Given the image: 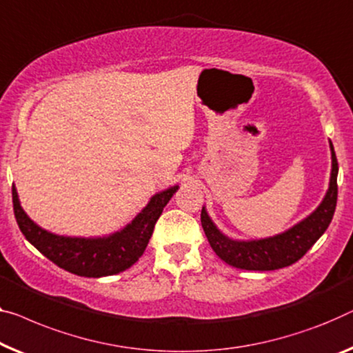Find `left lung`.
<instances>
[{
	"label": "left lung",
	"instance_id": "left-lung-1",
	"mask_svg": "<svg viewBox=\"0 0 353 353\" xmlns=\"http://www.w3.org/2000/svg\"><path fill=\"white\" fill-rule=\"evenodd\" d=\"M330 147L333 170H331L330 188L322 204L307 219L294 225L285 233L259 241H233L220 233L209 219L206 209L203 208L201 225L215 254L230 266L249 271H274L279 268L290 266L301 259L325 233L334 215L336 201H338L339 168L333 144L330 143Z\"/></svg>",
	"mask_w": 353,
	"mask_h": 353
}]
</instances>
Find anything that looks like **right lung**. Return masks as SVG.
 <instances>
[{
    "label": "right lung",
    "instance_id": "right-lung-1",
    "mask_svg": "<svg viewBox=\"0 0 353 353\" xmlns=\"http://www.w3.org/2000/svg\"><path fill=\"white\" fill-rule=\"evenodd\" d=\"M177 188L179 187L174 185L165 192L157 193L128 227L108 238L98 239L65 238V236L52 234L39 228L23 212L14 185L12 203L20 231L42 255L72 274L103 277L119 274L141 259L154 233L157 220L163 212V208L177 192Z\"/></svg>",
    "mask_w": 353,
    "mask_h": 353
}]
</instances>
